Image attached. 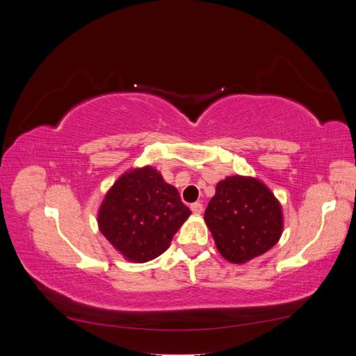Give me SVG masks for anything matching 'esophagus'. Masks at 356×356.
Segmentation results:
<instances>
[{
	"mask_svg": "<svg viewBox=\"0 0 356 356\" xmlns=\"http://www.w3.org/2000/svg\"><path fill=\"white\" fill-rule=\"evenodd\" d=\"M191 211H193V213L195 215H199L202 211H203V207H202V203L200 202H195V203H191Z\"/></svg>",
	"mask_w": 356,
	"mask_h": 356,
	"instance_id": "34e87169",
	"label": "esophagus"
}]
</instances>
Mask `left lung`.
Returning a JSON list of instances; mask_svg holds the SVG:
<instances>
[{"instance_id":"left-lung-1","label":"left lung","mask_w":356,"mask_h":356,"mask_svg":"<svg viewBox=\"0 0 356 356\" xmlns=\"http://www.w3.org/2000/svg\"><path fill=\"white\" fill-rule=\"evenodd\" d=\"M217 250L233 264H243L273 248L282 234L281 203L260 179L227 177L220 181L204 211Z\"/></svg>"}]
</instances>
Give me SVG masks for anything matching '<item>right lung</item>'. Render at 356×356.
Instances as JSON below:
<instances>
[{"mask_svg":"<svg viewBox=\"0 0 356 356\" xmlns=\"http://www.w3.org/2000/svg\"><path fill=\"white\" fill-rule=\"evenodd\" d=\"M191 211L152 166L126 172L106 191L98 225L126 260L147 263L163 254Z\"/></svg>","mask_w":356,"mask_h":356,"instance_id":"right-lung-1","label":"right lung"}]
</instances>
